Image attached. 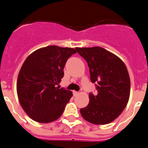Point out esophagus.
Returning <instances> with one entry per match:
<instances>
[{
  "instance_id": "esophagus-1",
  "label": "esophagus",
  "mask_w": 148,
  "mask_h": 148,
  "mask_svg": "<svg viewBox=\"0 0 148 148\" xmlns=\"http://www.w3.org/2000/svg\"><path fill=\"white\" fill-rule=\"evenodd\" d=\"M78 94H79V92H77V91H73V95H74V96H75V95H78Z\"/></svg>"
}]
</instances>
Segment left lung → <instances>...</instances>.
<instances>
[{
    "label": "left lung",
    "instance_id": "obj_1",
    "mask_svg": "<svg viewBox=\"0 0 148 148\" xmlns=\"http://www.w3.org/2000/svg\"><path fill=\"white\" fill-rule=\"evenodd\" d=\"M87 62L90 80L97 93L89 94L90 101L80 113L94 125L114 121L124 110L130 97V81L127 69L118 56L100 47L75 48Z\"/></svg>",
    "mask_w": 148,
    "mask_h": 148
}]
</instances>
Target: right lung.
<instances>
[{"mask_svg":"<svg viewBox=\"0 0 148 148\" xmlns=\"http://www.w3.org/2000/svg\"><path fill=\"white\" fill-rule=\"evenodd\" d=\"M73 48L48 46L35 50L23 62L17 81V93L23 110L34 121L49 123L62 115L73 96L70 90L56 85L64 77Z\"/></svg>","mask_w":148,"mask_h":148,"instance_id":"right-lung-1","label":"right lung"}]
</instances>
